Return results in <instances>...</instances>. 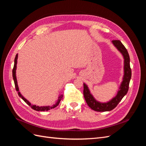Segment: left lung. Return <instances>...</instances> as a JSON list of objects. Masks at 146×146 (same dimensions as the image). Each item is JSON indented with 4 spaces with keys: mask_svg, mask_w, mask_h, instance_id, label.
Returning <instances> with one entry per match:
<instances>
[{
    "mask_svg": "<svg viewBox=\"0 0 146 146\" xmlns=\"http://www.w3.org/2000/svg\"><path fill=\"white\" fill-rule=\"evenodd\" d=\"M113 45L123 55L124 59V66H123V80L119 87V90L117 95L108 102L102 103L97 101L92 95L90 93V90L85 83H83V95L88 105L92 109L96 111H111L115 108L117 104L120 102L122 99L127 93L129 90V86L130 80L131 77V70L130 66V56L126 48L119 40L112 41Z\"/></svg>",
    "mask_w": 146,
    "mask_h": 146,
    "instance_id": "obj_1",
    "label": "left lung"
}]
</instances>
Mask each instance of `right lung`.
<instances>
[{
    "label": "right lung",
    "mask_w": 146,
    "mask_h": 146,
    "mask_svg": "<svg viewBox=\"0 0 146 146\" xmlns=\"http://www.w3.org/2000/svg\"><path fill=\"white\" fill-rule=\"evenodd\" d=\"M17 54L16 55V57L15 58V64H14V67H13V80H14V82H15V88H16V90L18 92V95L20 97V98L23 99L25 102L27 104V105H29V106H30V107L32 108V109L36 110V111H48L50 109H53L55 107H56L58 106L61 100L63 98V95H60V96L58 97V99L57 100L56 102L55 103V104H54L53 106H46V107H39V106H36L35 105H32L25 98H24V97L21 95V94L20 93V92L19 91V88H18V85H17V79H16V64H17Z\"/></svg>",
    "instance_id": "obj_1"
}]
</instances>
